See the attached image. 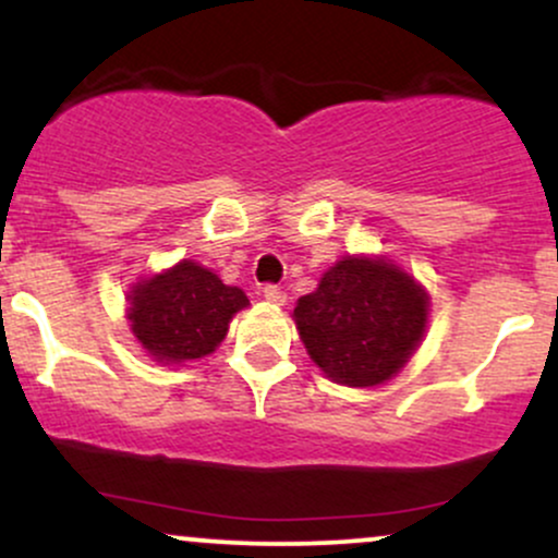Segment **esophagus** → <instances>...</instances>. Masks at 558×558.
Returning <instances> with one entry per match:
<instances>
[{
  "instance_id": "esophagus-1",
  "label": "esophagus",
  "mask_w": 558,
  "mask_h": 558,
  "mask_svg": "<svg viewBox=\"0 0 558 558\" xmlns=\"http://www.w3.org/2000/svg\"><path fill=\"white\" fill-rule=\"evenodd\" d=\"M262 296L270 301V304H283V301H286V293L280 291L278 286H265V291H262Z\"/></svg>"
}]
</instances>
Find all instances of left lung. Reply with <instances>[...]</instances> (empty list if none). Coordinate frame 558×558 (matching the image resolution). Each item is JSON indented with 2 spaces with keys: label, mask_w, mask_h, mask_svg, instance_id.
I'll return each instance as SVG.
<instances>
[{
  "label": "left lung",
  "mask_w": 558,
  "mask_h": 558,
  "mask_svg": "<svg viewBox=\"0 0 558 558\" xmlns=\"http://www.w3.org/2000/svg\"><path fill=\"white\" fill-rule=\"evenodd\" d=\"M293 319L325 375L341 386H380L422 341L427 296L386 259L345 257L299 299Z\"/></svg>",
  "instance_id": "obj_1"
}]
</instances>
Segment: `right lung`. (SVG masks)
<instances>
[{"label": "right lung", "instance_id": "obj_1", "mask_svg": "<svg viewBox=\"0 0 558 558\" xmlns=\"http://www.w3.org/2000/svg\"><path fill=\"white\" fill-rule=\"evenodd\" d=\"M246 304L241 288L185 259L133 288L131 328L157 362L198 360L220 345L230 317Z\"/></svg>", "mask_w": 558, "mask_h": 558}]
</instances>
